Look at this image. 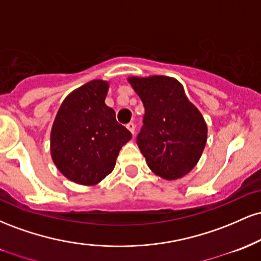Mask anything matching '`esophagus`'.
<instances>
[{
  "label": "esophagus",
  "instance_id": "obj_1",
  "mask_svg": "<svg viewBox=\"0 0 261 261\" xmlns=\"http://www.w3.org/2000/svg\"><path fill=\"white\" fill-rule=\"evenodd\" d=\"M126 127L128 128V131H130V133L131 134H135V124H134V122H128V124L126 125Z\"/></svg>",
  "mask_w": 261,
  "mask_h": 261
}]
</instances>
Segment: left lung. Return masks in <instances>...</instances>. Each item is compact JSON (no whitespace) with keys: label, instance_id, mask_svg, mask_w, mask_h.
I'll list each match as a JSON object with an SVG mask.
<instances>
[{"label":"left lung","instance_id":"obj_1","mask_svg":"<svg viewBox=\"0 0 261 261\" xmlns=\"http://www.w3.org/2000/svg\"><path fill=\"white\" fill-rule=\"evenodd\" d=\"M145 107L137 146L149 169L166 180L187 175L201 157L207 125L184 87L168 76L128 77Z\"/></svg>","mask_w":261,"mask_h":261}]
</instances>
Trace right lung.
<instances>
[{
	"label": "right lung",
	"mask_w": 261,
	"mask_h": 261,
	"mask_svg": "<svg viewBox=\"0 0 261 261\" xmlns=\"http://www.w3.org/2000/svg\"><path fill=\"white\" fill-rule=\"evenodd\" d=\"M109 82L93 80L74 89L61 103L50 134L56 168L68 180L97 185L113 172L131 133L119 124L106 104Z\"/></svg>",
	"instance_id": "add662e5"
}]
</instances>
